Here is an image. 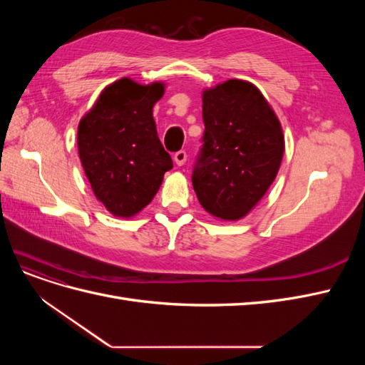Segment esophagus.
Listing matches in <instances>:
<instances>
[{
    "instance_id": "34e87169",
    "label": "esophagus",
    "mask_w": 365,
    "mask_h": 365,
    "mask_svg": "<svg viewBox=\"0 0 365 365\" xmlns=\"http://www.w3.org/2000/svg\"><path fill=\"white\" fill-rule=\"evenodd\" d=\"M173 160H175L176 165H182L187 161V152L185 150H178L173 155Z\"/></svg>"
}]
</instances>
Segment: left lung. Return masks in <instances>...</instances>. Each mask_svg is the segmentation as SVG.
<instances>
[{
	"label": "left lung",
	"mask_w": 365,
	"mask_h": 365,
	"mask_svg": "<svg viewBox=\"0 0 365 365\" xmlns=\"http://www.w3.org/2000/svg\"><path fill=\"white\" fill-rule=\"evenodd\" d=\"M204 137L192 182L205 212L247 216L277 176L284 137L267 98L250 82L230 79L202 93Z\"/></svg>",
	"instance_id": "left-lung-1"
}]
</instances>
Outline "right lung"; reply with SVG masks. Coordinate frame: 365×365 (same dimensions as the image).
<instances>
[{
  "instance_id": "add662e5",
  "label": "right lung",
  "mask_w": 365,
  "mask_h": 365,
  "mask_svg": "<svg viewBox=\"0 0 365 365\" xmlns=\"http://www.w3.org/2000/svg\"><path fill=\"white\" fill-rule=\"evenodd\" d=\"M164 83L123 77L108 85L77 129V148L96 197L108 212L130 217L157 195L173 168L157 134L152 109Z\"/></svg>"
}]
</instances>
